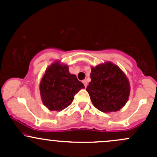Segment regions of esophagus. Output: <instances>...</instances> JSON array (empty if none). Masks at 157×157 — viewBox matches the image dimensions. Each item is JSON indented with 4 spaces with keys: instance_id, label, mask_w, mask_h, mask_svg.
Segmentation results:
<instances>
[{
    "instance_id": "obj_1",
    "label": "esophagus",
    "mask_w": 157,
    "mask_h": 157,
    "mask_svg": "<svg viewBox=\"0 0 157 157\" xmlns=\"http://www.w3.org/2000/svg\"><path fill=\"white\" fill-rule=\"evenodd\" d=\"M83 84H84V86H85V87H86V86H87V81H86V80H83Z\"/></svg>"
}]
</instances>
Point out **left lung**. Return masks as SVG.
<instances>
[{
  "label": "left lung",
  "mask_w": 157,
  "mask_h": 157,
  "mask_svg": "<svg viewBox=\"0 0 157 157\" xmlns=\"http://www.w3.org/2000/svg\"><path fill=\"white\" fill-rule=\"evenodd\" d=\"M90 78L86 91L96 109L104 112H117L125 105L129 82L118 66L106 62L92 67Z\"/></svg>",
  "instance_id": "left-lung-1"
}]
</instances>
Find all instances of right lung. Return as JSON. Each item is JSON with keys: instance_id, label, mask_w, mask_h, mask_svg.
<instances>
[{"instance_id": "add662e5", "label": "right lung", "mask_w": 157, "mask_h": 157, "mask_svg": "<svg viewBox=\"0 0 157 157\" xmlns=\"http://www.w3.org/2000/svg\"><path fill=\"white\" fill-rule=\"evenodd\" d=\"M84 85L77 77L69 73L67 65L58 61L53 63L45 71L40 83V93L44 105L51 111L67 108L74 100L75 94Z\"/></svg>"}]
</instances>
